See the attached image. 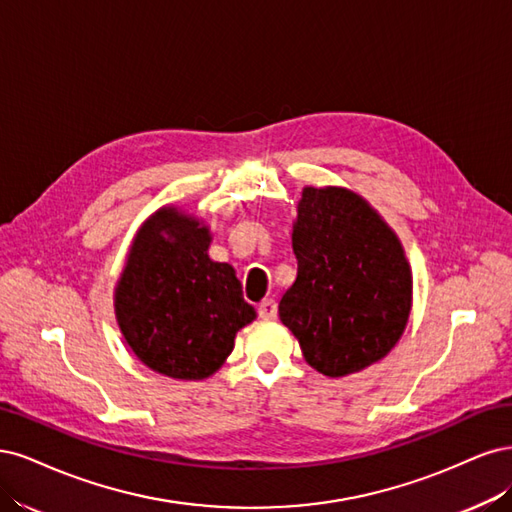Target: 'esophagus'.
<instances>
[{"label":"esophagus","mask_w":512,"mask_h":512,"mask_svg":"<svg viewBox=\"0 0 512 512\" xmlns=\"http://www.w3.org/2000/svg\"><path fill=\"white\" fill-rule=\"evenodd\" d=\"M257 312H259V317H261V319H276V315H278V306H276V302H274V300H263V302L259 304Z\"/></svg>","instance_id":"esophagus-1"}]
</instances>
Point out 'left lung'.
<instances>
[{
	"mask_svg": "<svg viewBox=\"0 0 512 512\" xmlns=\"http://www.w3.org/2000/svg\"><path fill=\"white\" fill-rule=\"evenodd\" d=\"M291 244L298 278L278 315L308 366L338 378L383 359L412 306V272L393 229L349 189L304 187Z\"/></svg>",
	"mask_w": 512,
	"mask_h": 512,
	"instance_id": "left-lung-1",
	"label": "left lung"
}]
</instances>
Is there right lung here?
Returning <instances> with one entry per match:
<instances>
[{"instance_id":"add662e5","label":"right lung","mask_w":512,"mask_h":512,"mask_svg":"<svg viewBox=\"0 0 512 512\" xmlns=\"http://www.w3.org/2000/svg\"><path fill=\"white\" fill-rule=\"evenodd\" d=\"M208 225L163 206L131 244L114 289V315L129 349L151 370L202 381L257 315L229 263L212 261Z\"/></svg>"}]
</instances>
